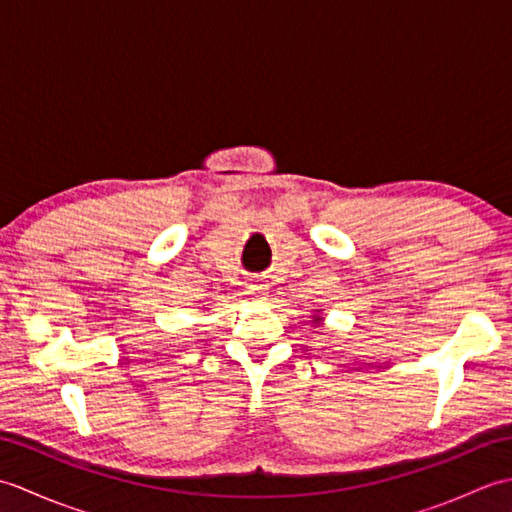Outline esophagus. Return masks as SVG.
Segmentation results:
<instances>
[{"mask_svg": "<svg viewBox=\"0 0 512 512\" xmlns=\"http://www.w3.org/2000/svg\"><path fill=\"white\" fill-rule=\"evenodd\" d=\"M248 295H253L255 299H262L266 292H264V286H259V284H253V286H248Z\"/></svg>", "mask_w": 512, "mask_h": 512, "instance_id": "34e87169", "label": "esophagus"}]
</instances>
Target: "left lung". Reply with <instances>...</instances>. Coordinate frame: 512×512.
Listing matches in <instances>:
<instances>
[{"label":"left lung","mask_w":512,"mask_h":512,"mask_svg":"<svg viewBox=\"0 0 512 512\" xmlns=\"http://www.w3.org/2000/svg\"><path fill=\"white\" fill-rule=\"evenodd\" d=\"M323 317H321V310H314L312 312V325H321Z\"/></svg>","instance_id":"1"}]
</instances>
